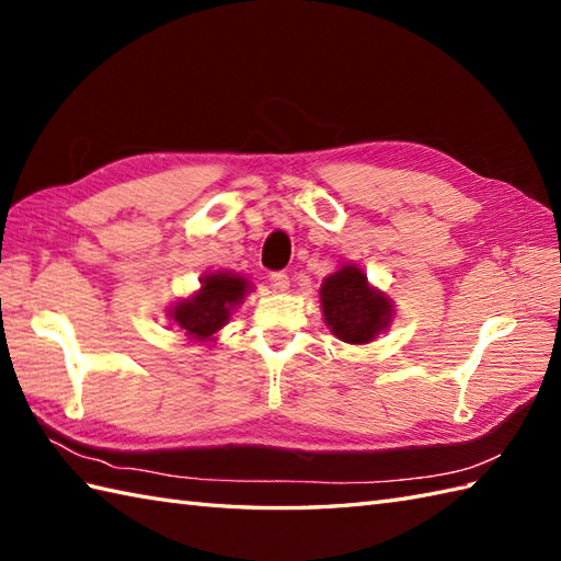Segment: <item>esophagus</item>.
Returning a JSON list of instances; mask_svg holds the SVG:
<instances>
[{
	"label": "esophagus",
	"instance_id": "obj_1",
	"mask_svg": "<svg viewBox=\"0 0 561 561\" xmlns=\"http://www.w3.org/2000/svg\"><path fill=\"white\" fill-rule=\"evenodd\" d=\"M270 282H272V287L279 289V291H287L289 289V274L287 272H272L270 274Z\"/></svg>",
	"mask_w": 561,
	"mask_h": 561
}]
</instances>
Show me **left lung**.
Masks as SVG:
<instances>
[{
    "label": "left lung",
    "mask_w": 561,
    "mask_h": 561,
    "mask_svg": "<svg viewBox=\"0 0 561 561\" xmlns=\"http://www.w3.org/2000/svg\"><path fill=\"white\" fill-rule=\"evenodd\" d=\"M325 323L342 342H371L390 320V304L383 294L368 287L359 267H342L330 274L320 289Z\"/></svg>",
    "instance_id": "1"
}]
</instances>
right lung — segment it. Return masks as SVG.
<instances>
[{
	"label": "right lung",
	"mask_w": 561,
	"mask_h": 561,
	"mask_svg": "<svg viewBox=\"0 0 561 561\" xmlns=\"http://www.w3.org/2000/svg\"><path fill=\"white\" fill-rule=\"evenodd\" d=\"M248 291V282L236 274H209L202 282V289L183 304L173 308V320L185 330V335L207 340L226 320L231 308L241 304Z\"/></svg>",
	"instance_id": "right-lung-1"
}]
</instances>
